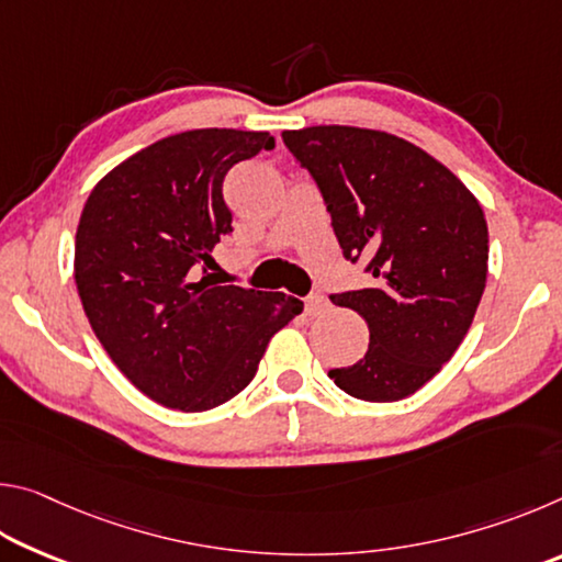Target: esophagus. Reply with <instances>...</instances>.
Here are the masks:
<instances>
[{
    "label": "esophagus",
    "instance_id": "esophagus-1",
    "mask_svg": "<svg viewBox=\"0 0 562 562\" xmlns=\"http://www.w3.org/2000/svg\"><path fill=\"white\" fill-rule=\"evenodd\" d=\"M327 310H329V302L322 297V294H312V297H307V304H304V312H307L310 317L325 315Z\"/></svg>",
    "mask_w": 562,
    "mask_h": 562
}]
</instances>
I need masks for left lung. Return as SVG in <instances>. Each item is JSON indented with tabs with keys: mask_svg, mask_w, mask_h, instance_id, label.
Segmentation results:
<instances>
[{
	"mask_svg": "<svg viewBox=\"0 0 562 562\" xmlns=\"http://www.w3.org/2000/svg\"><path fill=\"white\" fill-rule=\"evenodd\" d=\"M282 138L317 180L345 258L372 274L364 290L331 294L364 317L369 349L329 376L364 402L406 398L453 357L479 310L483 207L443 164L386 131L310 126Z\"/></svg>",
	"mask_w": 562,
	"mask_h": 562,
	"instance_id": "8db88e82",
	"label": "left lung"
}]
</instances>
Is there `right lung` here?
<instances>
[{
  "label": "right lung",
  "mask_w": 562,
  "mask_h": 562,
  "mask_svg": "<svg viewBox=\"0 0 562 562\" xmlns=\"http://www.w3.org/2000/svg\"><path fill=\"white\" fill-rule=\"evenodd\" d=\"M272 148L268 131L176 133L109 170L83 205L74 250L83 312L123 376L168 408L207 412L240 394L270 337L302 312L290 294L201 274L233 233L225 173Z\"/></svg>",
  "instance_id": "1"
}]
</instances>
